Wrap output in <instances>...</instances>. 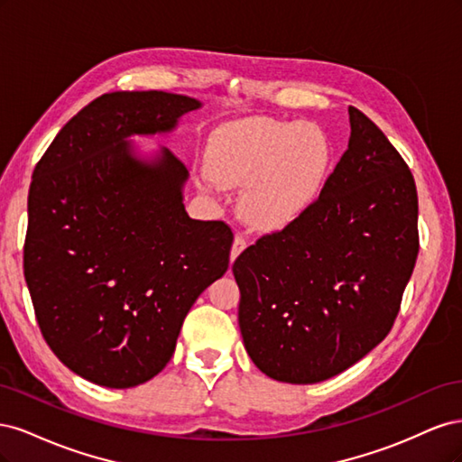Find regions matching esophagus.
Segmentation results:
<instances>
[{
    "label": "esophagus",
    "mask_w": 462,
    "mask_h": 462,
    "mask_svg": "<svg viewBox=\"0 0 462 462\" xmlns=\"http://www.w3.org/2000/svg\"><path fill=\"white\" fill-rule=\"evenodd\" d=\"M246 245H248V241L245 239L243 235H236V236H235V241H233V248H231V262H233L236 256H239V254L243 253V250L246 248Z\"/></svg>",
    "instance_id": "esophagus-1"
}]
</instances>
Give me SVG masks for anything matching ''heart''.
I'll use <instances>...</instances> for the list:
<instances>
[{
  "mask_svg": "<svg viewBox=\"0 0 462 462\" xmlns=\"http://www.w3.org/2000/svg\"><path fill=\"white\" fill-rule=\"evenodd\" d=\"M331 146L309 123L250 117L209 136L206 170L217 187L243 189V216L258 231L291 226L326 183Z\"/></svg>",
  "mask_w": 462,
  "mask_h": 462,
  "instance_id": "b5f03b06",
  "label": "heart"
}]
</instances>
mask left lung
Masks as SVG:
<instances>
[{"instance_id":"obj_1","label":"left lung","mask_w":462,"mask_h":462,"mask_svg":"<svg viewBox=\"0 0 462 462\" xmlns=\"http://www.w3.org/2000/svg\"><path fill=\"white\" fill-rule=\"evenodd\" d=\"M316 202L233 263L239 328L277 382L318 383L351 368L393 328L418 256V194L407 162L360 109Z\"/></svg>"}]
</instances>
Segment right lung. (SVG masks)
Listing matches in <instances>:
<instances>
[{
  "instance_id": "obj_1",
  "label": "right lung",
  "mask_w": 462,
  "mask_h": 462,
  "mask_svg": "<svg viewBox=\"0 0 462 462\" xmlns=\"http://www.w3.org/2000/svg\"><path fill=\"white\" fill-rule=\"evenodd\" d=\"M194 97H96L34 167L24 279L46 343L85 380L127 389L160 374L200 292L229 268L233 231L189 217L185 163L138 160L125 138L170 133Z\"/></svg>"
}]
</instances>
